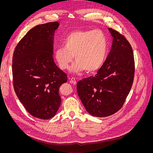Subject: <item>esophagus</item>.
<instances>
[{"mask_svg":"<svg viewBox=\"0 0 153 153\" xmlns=\"http://www.w3.org/2000/svg\"><path fill=\"white\" fill-rule=\"evenodd\" d=\"M70 82L72 83V84H76V83H77L76 79L74 77L71 78V79H70Z\"/></svg>","mask_w":153,"mask_h":153,"instance_id":"1","label":"esophagus"}]
</instances>
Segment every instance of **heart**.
I'll return each mask as SVG.
<instances>
[{
  "label": "heart",
  "mask_w": 153,
  "mask_h": 153,
  "mask_svg": "<svg viewBox=\"0 0 153 153\" xmlns=\"http://www.w3.org/2000/svg\"><path fill=\"white\" fill-rule=\"evenodd\" d=\"M63 47L55 51V58L59 67L65 70L73 61L76 62L72 71L79 72L84 69L92 72L98 70L105 60L107 40L103 31L93 30H75L64 39Z\"/></svg>",
  "instance_id": "b5f03b06"
}]
</instances>
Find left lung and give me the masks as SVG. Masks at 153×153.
<instances>
[{
    "mask_svg": "<svg viewBox=\"0 0 153 153\" xmlns=\"http://www.w3.org/2000/svg\"><path fill=\"white\" fill-rule=\"evenodd\" d=\"M113 43L111 50L94 76L77 84L79 97L89 113L105 117L123 107L133 85L134 59L132 47L118 31L108 28Z\"/></svg>",
    "mask_w": 153,
    "mask_h": 153,
    "instance_id": "obj_1",
    "label": "left lung"
}]
</instances>
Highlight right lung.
Returning <instances> with one entry per match:
<instances>
[{"label":"right lung","instance_id":"1","mask_svg":"<svg viewBox=\"0 0 153 153\" xmlns=\"http://www.w3.org/2000/svg\"><path fill=\"white\" fill-rule=\"evenodd\" d=\"M59 23L42 24L30 30L16 46L12 58L14 91L27 111L36 118L53 117L61 103L60 86L65 72L54 62L53 38Z\"/></svg>","mask_w":153,"mask_h":153}]
</instances>
